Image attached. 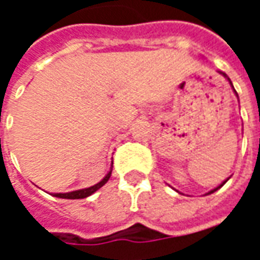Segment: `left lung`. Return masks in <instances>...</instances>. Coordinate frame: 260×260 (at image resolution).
I'll return each instance as SVG.
<instances>
[{
	"mask_svg": "<svg viewBox=\"0 0 260 260\" xmlns=\"http://www.w3.org/2000/svg\"><path fill=\"white\" fill-rule=\"evenodd\" d=\"M220 74L223 75L224 78H225V79L229 80V82H230V85H231V87H233V90H234V93H235V94H237V91H235L234 86H233V83H231V80H230V78H229V76H227V75L224 74V72H220ZM237 97H238V94H237ZM229 180H230V177H229V178H227V180H225V181H223V182H221V184H220V185H218V186H216V188H214V189H212V191H209V192H207L206 195H210V193H213V192H216V191H217V189H220V188H221V186H223L224 184H225V182H227V181H229Z\"/></svg>",
	"mask_w": 260,
	"mask_h": 260,
	"instance_id": "left-lung-1",
	"label": "left lung"
}]
</instances>
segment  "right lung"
<instances>
[{"label": "right lung", "instance_id": "right-lung-1", "mask_svg": "<svg viewBox=\"0 0 260 260\" xmlns=\"http://www.w3.org/2000/svg\"><path fill=\"white\" fill-rule=\"evenodd\" d=\"M113 167V166H111ZM111 171L113 169L110 170L107 173V175L103 178L100 182H97L96 185L89 186V188H85V189H78V191H72V192H67V193H53V196L55 198H62V199H83V198H87V196H90L91 193H94L97 189H100L108 180H110V177H111Z\"/></svg>", "mask_w": 260, "mask_h": 260}]
</instances>
